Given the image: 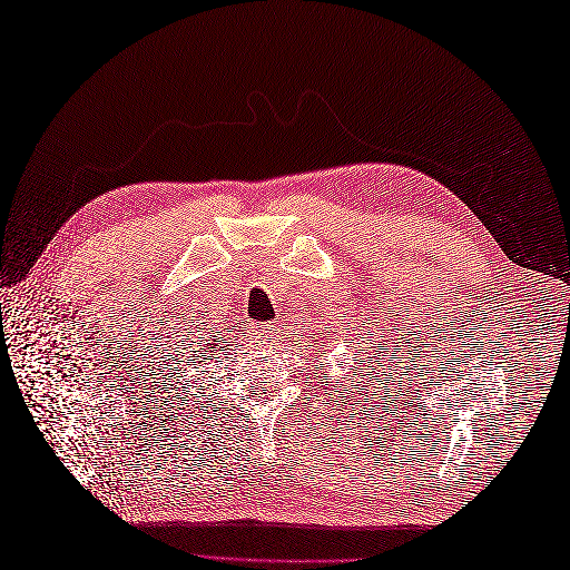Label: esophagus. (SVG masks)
<instances>
[{"label":"esophagus","instance_id":"obj_1","mask_svg":"<svg viewBox=\"0 0 570 570\" xmlns=\"http://www.w3.org/2000/svg\"><path fill=\"white\" fill-rule=\"evenodd\" d=\"M252 335L258 340V342H266V340H271L273 337V325H254V331H252Z\"/></svg>","mask_w":570,"mask_h":570}]
</instances>
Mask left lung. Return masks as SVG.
<instances>
[{"mask_svg":"<svg viewBox=\"0 0 570 570\" xmlns=\"http://www.w3.org/2000/svg\"><path fill=\"white\" fill-rule=\"evenodd\" d=\"M314 344H316V340H314V342H312V344H308V347H314Z\"/></svg>","mask_w":570,"mask_h":570,"instance_id":"8db88e82","label":"left lung"}]
</instances>
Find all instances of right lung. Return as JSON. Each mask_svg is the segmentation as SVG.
Listing matches in <instances>:
<instances>
[{
    "instance_id": "add662e5",
    "label": "right lung",
    "mask_w": 570,
    "mask_h": 570,
    "mask_svg": "<svg viewBox=\"0 0 570 570\" xmlns=\"http://www.w3.org/2000/svg\"><path fill=\"white\" fill-rule=\"evenodd\" d=\"M228 333H230V331H226L223 335L212 333L209 337H199V340H197V347H199V350H204V354H214V356H216L218 352H223V350L228 347V344H226V342L230 340V337H226ZM185 394H187V390H185ZM176 400H183V402H185V396L178 392ZM170 404H174V402H170Z\"/></svg>"
}]
</instances>
